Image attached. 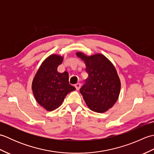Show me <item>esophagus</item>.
<instances>
[{
    "mask_svg": "<svg viewBox=\"0 0 154 154\" xmlns=\"http://www.w3.org/2000/svg\"><path fill=\"white\" fill-rule=\"evenodd\" d=\"M81 84L80 83H77V84L75 85V87L76 88L77 90H79L81 88Z\"/></svg>",
    "mask_w": 154,
    "mask_h": 154,
    "instance_id": "esophagus-1",
    "label": "esophagus"
}]
</instances>
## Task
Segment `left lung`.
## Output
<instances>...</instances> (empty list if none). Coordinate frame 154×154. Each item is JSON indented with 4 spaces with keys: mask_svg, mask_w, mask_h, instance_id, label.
<instances>
[{
    "mask_svg": "<svg viewBox=\"0 0 154 154\" xmlns=\"http://www.w3.org/2000/svg\"><path fill=\"white\" fill-rule=\"evenodd\" d=\"M77 55L84 61L89 75L81 94L91 110L105 112L115 104L120 94V81L115 67L102 54L87 56L78 52Z\"/></svg>",
    "mask_w": 154,
    "mask_h": 154,
    "instance_id": "obj_1",
    "label": "left lung"
}]
</instances>
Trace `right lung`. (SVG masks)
Here are the masks:
<instances>
[{"label": "right lung", "mask_w": 154, "mask_h": 154, "mask_svg": "<svg viewBox=\"0 0 154 154\" xmlns=\"http://www.w3.org/2000/svg\"><path fill=\"white\" fill-rule=\"evenodd\" d=\"M63 58L51 55L43 63L32 82V91L37 102L48 111L60 106L65 97L75 88L69 83L67 71L60 73L57 67Z\"/></svg>", "instance_id": "add662e5"}]
</instances>
